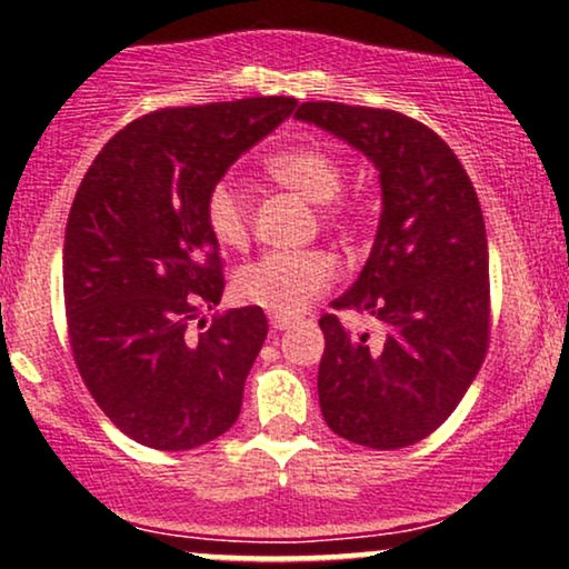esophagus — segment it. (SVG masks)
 <instances>
[{"label": "esophagus", "mask_w": 569, "mask_h": 569, "mask_svg": "<svg viewBox=\"0 0 569 569\" xmlns=\"http://www.w3.org/2000/svg\"><path fill=\"white\" fill-rule=\"evenodd\" d=\"M293 323H297V318H291V316H270L272 331H286Z\"/></svg>", "instance_id": "34e87169"}]
</instances>
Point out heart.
I'll return each instance as SVG.
<instances>
[{
  "mask_svg": "<svg viewBox=\"0 0 569 569\" xmlns=\"http://www.w3.org/2000/svg\"><path fill=\"white\" fill-rule=\"evenodd\" d=\"M267 173L278 184L293 189L305 200L323 206V213L335 219L342 213L337 202L342 189V162L329 149L293 147L267 160ZM208 230L221 246H243L251 227L248 202L232 181H217L206 198ZM337 259L321 248L310 251H270L257 262L240 267L234 291L243 302L262 307L276 316H297L316 302L335 283Z\"/></svg>",
  "mask_w": 569,
  "mask_h": 569,
  "instance_id": "heart-1",
  "label": "heart"
}]
</instances>
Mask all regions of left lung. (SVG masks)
<instances>
[{
  "mask_svg": "<svg viewBox=\"0 0 569 569\" xmlns=\"http://www.w3.org/2000/svg\"><path fill=\"white\" fill-rule=\"evenodd\" d=\"M318 126L380 171L382 213L361 276L331 307L382 321L352 337L323 316L318 398L326 426L371 449L422 441L479 375L489 339V248L466 168L433 130L390 109L307 101Z\"/></svg>",
  "mask_w": 569,
  "mask_h": 569,
  "instance_id": "obj_1",
  "label": "left lung"
}]
</instances>
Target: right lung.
<instances>
[{
	"label": "right lung",
	"mask_w": 569,
	"mask_h": 569,
	"mask_svg": "<svg viewBox=\"0 0 569 569\" xmlns=\"http://www.w3.org/2000/svg\"><path fill=\"white\" fill-rule=\"evenodd\" d=\"M293 107L267 96L152 112L98 152L77 189L63 238L71 350L103 415L143 447L198 449L238 420L267 318L234 307L189 331L224 293L206 198Z\"/></svg>",
	"instance_id": "obj_1"
}]
</instances>
